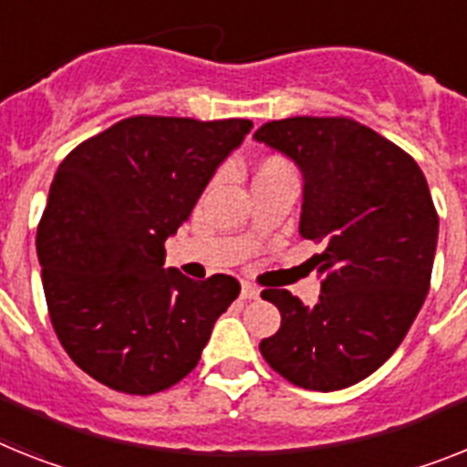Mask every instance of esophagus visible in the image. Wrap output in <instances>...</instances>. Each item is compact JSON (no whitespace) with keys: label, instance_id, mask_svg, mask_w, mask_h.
<instances>
[{"label":"esophagus","instance_id":"esophagus-1","mask_svg":"<svg viewBox=\"0 0 467 467\" xmlns=\"http://www.w3.org/2000/svg\"><path fill=\"white\" fill-rule=\"evenodd\" d=\"M242 299H258L261 296V289L256 287V285H252V282H242Z\"/></svg>","mask_w":467,"mask_h":467}]
</instances>
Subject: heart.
<instances>
[{"instance_id": "obj_1", "label": "heart", "mask_w": 467, "mask_h": 467, "mask_svg": "<svg viewBox=\"0 0 467 467\" xmlns=\"http://www.w3.org/2000/svg\"><path fill=\"white\" fill-rule=\"evenodd\" d=\"M282 173H292V168H289V163L282 156L277 154H270L265 156L261 163H258L256 168V178L254 180H261V178H270V175H282Z\"/></svg>"}]
</instances>
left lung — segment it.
<instances>
[{
	"instance_id": "8db88e82",
	"label": "left lung",
	"mask_w": 467,
	"mask_h": 467,
	"mask_svg": "<svg viewBox=\"0 0 467 467\" xmlns=\"http://www.w3.org/2000/svg\"><path fill=\"white\" fill-rule=\"evenodd\" d=\"M254 137L301 168L299 233L323 244L316 306L261 292L282 323L258 348L292 385L344 389L397 351L425 301L440 233L430 187L413 156L347 116L270 120Z\"/></svg>"
}]
</instances>
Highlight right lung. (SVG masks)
<instances>
[{
	"label": "right lung",
	"instance_id": "right-lung-1",
	"mask_svg": "<svg viewBox=\"0 0 467 467\" xmlns=\"http://www.w3.org/2000/svg\"><path fill=\"white\" fill-rule=\"evenodd\" d=\"M252 120L132 116L78 144L58 166L37 225L54 332L80 370L147 397L197 368L233 275L163 268L166 240Z\"/></svg>",
	"mask_w": 467,
	"mask_h": 467
}]
</instances>
